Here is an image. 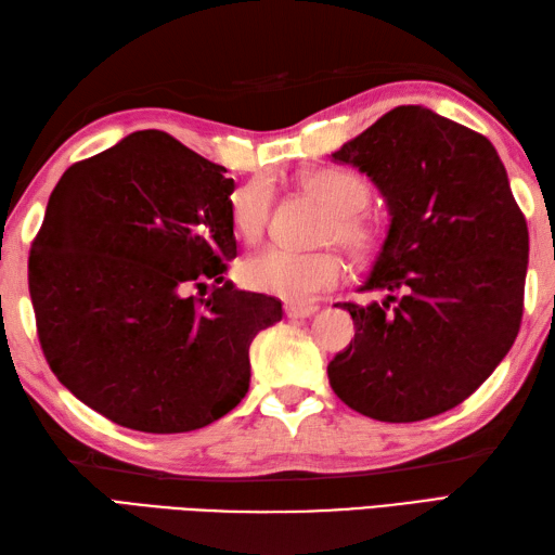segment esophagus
Here are the masks:
<instances>
[{
  "label": "esophagus",
  "mask_w": 555,
  "mask_h": 555,
  "mask_svg": "<svg viewBox=\"0 0 555 555\" xmlns=\"http://www.w3.org/2000/svg\"><path fill=\"white\" fill-rule=\"evenodd\" d=\"M317 310V305H286V317L291 320H305V317H312Z\"/></svg>",
  "instance_id": "1"
}]
</instances>
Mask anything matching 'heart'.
Returning a JSON list of instances; mask_svg holds the SVG:
<instances>
[{"mask_svg": "<svg viewBox=\"0 0 555 555\" xmlns=\"http://www.w3.org/2000/svg\"><path fill=\"white\" fill-rule=\"evenodd\" d=\"M300 185L328 209L322 243H338L358 262H370L382 253L386 229L379 217L364 209L372 199V185L360 173L338 167L314 169L302 173ZM271 207L274 188L267 176H253L235 188L229 197V217L235 235L247 243L262 238ZM346 276V259L334 247L320 253L264 247L241 264V279L247 288L288 302H312L320 293L344 284Z\"/></svg>", "mask_w": 555, "mask_h": 555, "instance_id": "obj_1", "label": "heart"}]
</instances>
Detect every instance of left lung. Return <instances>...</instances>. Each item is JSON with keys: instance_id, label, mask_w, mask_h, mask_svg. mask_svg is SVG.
Masks as SVG:
<instances>
[{"instance_id": "8db88e82", "label": "left lung", "mask_w": 555, "mask_h": 555, "mask_svg": "<svg viewBox=\"0 0 555 555\" xmlns=\"http://www.w3.org/2000/svg\"><path fill=\"white\" fill-rule=\"evenodd\" d=\"M379 188L391 229L362 291L338 302L356 338L328 362L360 415L420 422L473 396L520 332L529 233L489 140L431 109L396 107L332 155Z\"/></svg>"}]
</instances>
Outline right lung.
<instances>
[{
    "label": "right lung",
    "instance_id": "right-lung-1",
    "mask_svg": "<svg viewBox=\"0 0 555 555\" xmlns=\"http://www.w3.org/2000/svg\"><path fill=\"white\" fill-rule=\"evenodd\" d=\"M233 188L169 133L138 131L68 167L50 195L28 257L44 360L121 427L193 431L250 388L253 338L284 312L223 279L238 255Z\"/></svg>",
    "mask_w": 555,
    "mask_h": 555
}]
</instances>
